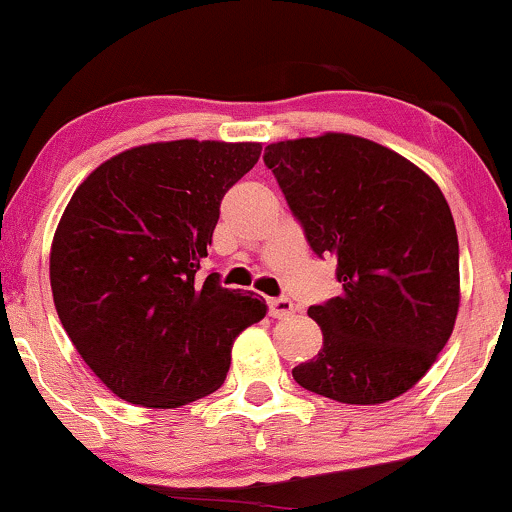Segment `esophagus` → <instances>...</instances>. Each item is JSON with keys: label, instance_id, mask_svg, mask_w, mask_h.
<instances>
[{"label": "esophagus", "instance_id": "34e87169", "mask_svg": "<svg viewBox=\"0 0 512 512\" xmlns=\"http://www.w3.org/2000/svg\"><path fill=\"white\" fill-rule=\"evenodd\" d=\"M293 313V301L291 298H272L269 301V315L276 317V320H281V317H289Z\"/></svg>", "mask_w": 512, "mask_h": 512}]
</instances>
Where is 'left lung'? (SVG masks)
Returning <instances> with one entry per match:
<instances>
[{"label": "left lung", "instance_id": "1", "mask_svg": "<svg viewBox=\"0 0 512 512\" xmlns=\"http://www.w3.org/2000/svg\"><path fill=\"white\" fill-rule=\"evenodd\" d=\"M264 166L342 284L308 308L322 349L293 380L344 404L404 395L448 344L460 308V245L440 187L387 146L339 132L269 144Z\"/></svg>", "mask_w": 512, "mask_h": 512}]
</instances>
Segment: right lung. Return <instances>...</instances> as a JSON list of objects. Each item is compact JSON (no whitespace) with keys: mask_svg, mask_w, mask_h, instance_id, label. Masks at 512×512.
<instances>
[{"mask_svg":"<svg viewBox=\"0 0 512 512\" xmlns=\"http://www.w3.org/2000/svg\"><path fill=\"white\" fill-rule=\"evenodd\" d=\"M255 142H156L122 151L76 187L52 238L57 315L113 395L175 409L216 392L231 346L267 315L255 293L199 279L221 199Z\"/></svg>","mask_w":512,"mask_h":512,"instance_id":"obj_1","label":"right lung"}]
</instances>
